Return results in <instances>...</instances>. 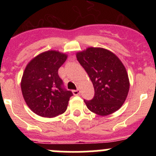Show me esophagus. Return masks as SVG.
<instances>
[{
  "mask_svg": "<svg viewBox=\"0 0 156 156\" xmlns=\"http://www.w3.org/2000/svg\"><path fill=\"white\" fill-rule=\"evenodd\" d=\"M72 93H73V94L74 95H78V94H80V90H72Z\"/></svg>",
  "mask_w": 156,
  "mask_h": 156,
  "instance_id": "1",
  "label": "esophagus"
}]
</instances>
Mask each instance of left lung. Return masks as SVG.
<instances>
[{
	"mask_svg": "<svg viewBox=\"0 0 156 156\" xmlns=\"http://www.w3.org/2000/svg\"><path fill=\"white\" fill-rule=\"evenodd\" d=\"M76 57L85 69L94 87V97L85 100L90 111L106 116L122 107L130 88L125 66L115 53L102 48H87Z\"/></svg>",
	"mask_w": 156,
	"mask_h": 156,
	"instance_id": "left-lung-1",
	"label": "left lung"
}]
</instances>
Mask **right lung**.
Listing matches in <instances>:
<instances>
[{
  "label": "right lung",
  "instance_id": "add662e5",
  "mask_svg": "<svg viewBox=\"0 0 156 156\" xmlns=\"http://www.w3.org/2000/svg\"><path fill=\"white\" fill-rule=\"evenodd\" d=\"M67 56L57 50H48L26 66L21 80L22 93L27 106L37 115L54 118L66 110L73 94L62 88L58 69Z\"/></svg>",
  "mask_w": 156,
  "mask_h": 156
}]
</instances>
